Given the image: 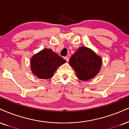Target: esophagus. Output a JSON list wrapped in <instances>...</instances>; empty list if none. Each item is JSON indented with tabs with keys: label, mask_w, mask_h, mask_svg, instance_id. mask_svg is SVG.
Segmentation results:
<instances>
[{
	"label": "esophagus",
	"mask_w": 129,
	"mask_h": 129,
	"mask_svg": "<svg viewBox=\"0 0 129 129\" xmlns=\"http://www.w3.org/2000/svg\"><path fill=\"white\" fill-rule=\"evenodd\" d=\"M64 58L66 60V61H67V62L69 61V57H64Z\"/></svg>",
	"instance_id": "34e87169"
}]
</instances>
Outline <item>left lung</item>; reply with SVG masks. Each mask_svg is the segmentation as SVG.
<instances>
[{"mask_svg": "<svg viewBox=\"0 0 129 129\" xmlns=\"http://www.w3.org/2000/svg\"><path fill=\"white\" fill-rule=\"evenodd\" d=\"M69 64L74 68L77 78L82 81H88L96 77L102 64L101 56L91 49L80 47L71 56Z\"/></svg>", "mask_w": 129, "mask_h": 129, "instance_id": "obj_1", "label": "left lung"}]
</instances>
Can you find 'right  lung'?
Returning <instances> with one entry per match:
<instances>
[{"mask_svg":"<svg viewBox=\"0 0 129 129\" xmlns=\"http://www.w3.org/2000/svg\"><path fill=\"white\" fill-rule=\"evenodd\" d=\"M66 62L51 49L45 48L31 57V71L39 78L48 79L53 77L57 68Z\"/></svg>","mask_w":129,"mask_h":129,"instance_id":"right-lung-1","label":"right lung"}]
</instances>
